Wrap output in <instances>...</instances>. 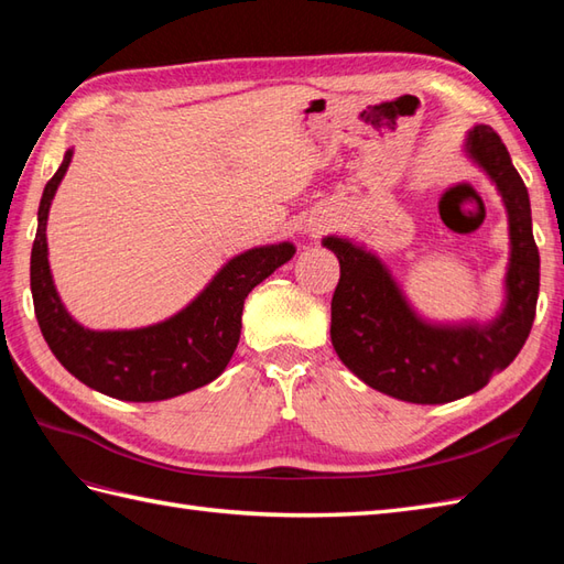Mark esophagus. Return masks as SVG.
Returning <instances> with one entry per match:
<instances>
[{"label":"esophagus","instance_id":"obj_1","mask_svg":"<svg viewBox=\"0 0 564 564\" xmlns=\"http://www.w3.org/2000/svg\"><path fill=\"white\" fill-rule=\"evenodd\" d=\"M322 227H325V225H315V227H313V232H319V230H322Z\"/></svg>","mask_w":564,"mask_h":564}]
</instances>
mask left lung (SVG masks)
Wrapping results in <instances>:
<instances>
[{
	"mask_svg": "<svg viewBox=\"0 0 564 564\" xmlns=\"http://www.w3.org/2000/svg\"><path fill=\"white\" fill-rule=\"evenodd\" d=\"M463 152L497 186L509 220L505 303L497 317L426 319L373 249L339 235L322 239L341 267L332 297L334 351L358 380L402 402L443 404L482 390L519 356L533 327L541 257L529 191L489 126L467 130Z\"/></svg>",
	"mask_w": 564,
	"mask_h": 564,
	"instance_id": "8db88e82",
	"label": "left lung"
}]
</instances>
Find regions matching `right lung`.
<instances>
[{
	"mask_svg": "<svg viewBox=\"0 0 564 564\" xmlns=\"http://www.w3.org/2000/svg\"><path fill=\"white\" fill-rule=\"evenodd\" d=\"M69 148L45 184L39 230L31 249V293L35 317L55 358L84 386L123 402H160L208 386L237 349L245 297L254 285L291 261L293 242L251 247L232 257L206 289L172 317L135 329H89L59 301L47 261V213L67 174Z\"/></svg>",
	"mask_w": 564,
	"mask_h": 564,
	"instance_id": "obj_1",
	"label": "right lung"
}]
</instances>
